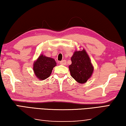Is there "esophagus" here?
<instances>
[{
    "label": "esophagus",
    "instance_id": "34e87169",
    "mask_svg": "<svg viewBox=\"0 0 126 126\" xmlns=\"http://www.w3.org/2000/svg\"><path fill=\"white\" fill-rule=\"evenodd\" d=\"M60 64L62 65H65L66 64V61L65 60H63L60 62Z\"/></svg>",
    "mask_w": 126,
    "mask_h": 126
}]
</instances>
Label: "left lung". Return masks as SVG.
<instances>
[{
  "mask_svg": "<svg viewBox=\"0 0 126 126\" xmlns=\"http://www.w3.org/2000/svg\"><path fill=\"white\" fill-rule=\"evenodd\" d=\"M71 60L72 63L69 66L71 76L79 83H85L91 77L94 70L89 56L82 49L75 51Z\"/></svg>",
  "mask_w": 126,
  "mask_h": 126,
  "instance_id": "obj_1",
  "label": "left lung"
}]
</instances>
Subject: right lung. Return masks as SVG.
<instances>
[{
	"label": "right lung",
	"instance_id": "add662e5",
	"mask_svg": "<svg viewBox=\"0 0 126 126\" xmlns=\"http://www.w3.org/2000/svg\"><path fill=\"white\" fill-rule=\"evenodd\" d=\"M55 66L56 63L54 59L41 55L33 63L34 74L40 80H45L50 76Z\"/></svg>",
	"mask_w": 126,
	"mask_h": 126
}]
</instances>
